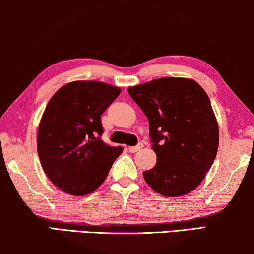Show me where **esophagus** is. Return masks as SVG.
<instances>
[{"label":"esophagus","mask_w":254,"mask_h":254,"mask_svg":"<svg viewBox=\"0 0 254 254\" xmlns=\"http://www.w3.org/2000/svg\"><path fill=\"white\" fill-rule=\"evenodd\" d=\"M142 147H143V144H137L135 145V147H129L128 150H129V152H137L138 150H141Z\"/></svg>","instance_id":"1"}]
</instances>
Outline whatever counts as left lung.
Segmentation results:
<instances>
[{"mask_svg":"<svg viewBox=\"0 0 254 254\" xmlns=\"http://www.w3.org/2000/svg\"><path fill=\"white\" fill-rule=\"evenodd\" d=\"M149 120L157 162L145 183L164 196L192 192L204 179L218 149V125L209 97L192 78L161 77L128 88Z\"/></svg>","mask_w":254,"mask_h":254,"instance_id":"8db88e82","label":"left lung"}]
</instances>
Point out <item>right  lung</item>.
Listing matches in <instances>:
<instances>
[{
    "label": "right lung",
    "instance_id": "add662e5",
    "mask_svg": "<svg viewBox=\"0 0 254 254\" xmlns=\"http://www.w3.org/2000/svg\"><path fill=\"white\" fill-rule=\"evenodd\" d=\"M121 89L98 81H74L52 96L39 123L37 149L48 179L64 193L83 196L104 183L123 147L100 140V117Z\"/></svg>",
    "mask_w": 254,
    "mask_h": 254
}]
</instances>
